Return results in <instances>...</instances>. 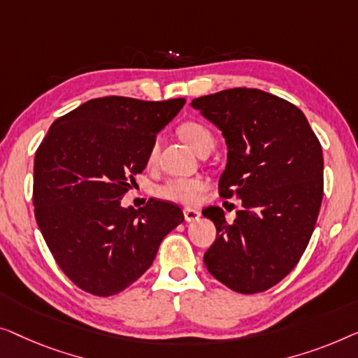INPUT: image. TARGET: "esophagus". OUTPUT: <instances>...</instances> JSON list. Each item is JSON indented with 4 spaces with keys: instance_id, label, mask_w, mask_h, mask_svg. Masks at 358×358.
<instances>
[{
    "instance_id": "34e87169",
    "label": "esophagus",
    "mask_w": 358,
    "mask_h": 358,
    "mask_svg": "<svg viewBox=\"0 0 358 358\" xmlns=\"http://www.w3.org/2000/svg\"><path fill=\"white\" fill-rule=\"evenodd\" d=\"M183 214H185L186 222H196V220H199V217H201L199 210L191 209V208H185L183 209Z\"/></svg>"
}]
</instances>
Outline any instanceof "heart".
<instances>
[{"mask_svg": "<svg viewBox=\"0 0 358 358\" xmlns=\"http://www.w3.org/2000/svg\"><path fill=\"white\" fill-rule=\"evenodd\" d=\"M178 136L181 141H185L191 149L198 150L206 144H214V136L210 131L196 122H185L178 127ZM157 143L152 144L149 150V162H152L157 155ZM206 188V181L203 178H172L167 183L160 186L157 194L160 198L169 201H177L183 204H193L198 201L201 191Z\"/></svg>", "mask_w": 358, "mask_h": 358, "instance_id": "1", "label": "heart"}]
</instances>
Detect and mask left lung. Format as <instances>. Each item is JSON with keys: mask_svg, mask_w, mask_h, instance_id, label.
<instances>
[{"mask_svg": "<svg viewBox=\"0 0 358 358\" xmlns=\"http://www.w3.org/2000/svg\"><path fill=\"white\" fill-rule=\"evenodd\" d=\"M191 107L222 131L227 165L219 191L243 206L234 224L217 206L203 210L217 229L206 268L240 294L268 290L295 268L315 230L323 199L320 141L300 108L259 89L220 90Z\"/></svg>", "mask_w": 358, "mask_h": 358, "instance_id": "obj_1", "label": "left lung"}]
</instances>
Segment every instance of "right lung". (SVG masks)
Masks as SVG:
<instances>
[{"instance_id": "1", "label": "right lung", "mask_w": 358, "mask_h": 358, "mask_svg": "<svg viewBox=\"0 0 358 358\" xmlns=\"http://www.w3.org/2000/svg\"><path fill=\"white\" fill-rule=\"evenodd\" d=\"M185 99H92L50 127L35 152L34 213L64 274L89 294L110 296L150 268L160 241L185 220L178 206L122 198L148 165L160 129Z\"/></svg>"}]
</instances>
